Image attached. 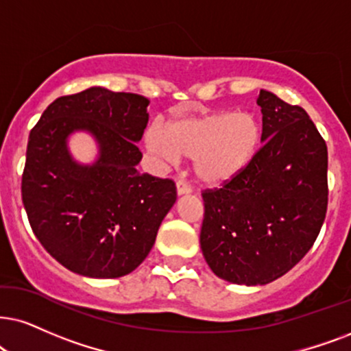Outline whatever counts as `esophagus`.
<instances>
[{
  "label": "esophagus",
  "instance_id": "34e87169",
  "mask_svg": "<svg viewBox=\"0 0 351 351\" xmlns=\"http://www.w3.org/2000/svg\"><path fill=\"white\" fill-rule=\"evenodd\" d=\"M176 193H178V196H183V194L191 193V188L188 186V183H186V181L178 180V181H176Z\"/></svg>",
  "mask_w": 351,
  "mask_h": 351
}]
</instances>
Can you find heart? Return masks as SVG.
<instances>
[{
  "label": "heart",
  "mask_w": 351,
  "mask_h": 351,
  "mask_svg": "<svg viewBox=\"0 0 351 351\" xmlns=\"http://www.w3.org/2000/svg\"><path fill=\"white\" fill-rule=\"evenodd\" d=\"M261 124L251 113L217 112L150 128L145 144L167 162L194 158V173L207 186H220L245 171L261 144Z\"/></svg>",
  "instance_id": "1"
}]
</instances>
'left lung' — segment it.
<instances>
[{
  "instance_id": "1",
  "label": "left lung",
  "mask_w": 351,
  "mask_h": 351,
  "mask_svg": "<svg viewBox=\"0 0 351 351\" xmlns=\"http://www.w3.org/2000/svg\"><path fill=\"white\" fill-rule=\"evenodd\" d=\"M263 147L245 171L206 189L201 247L217 277L265 285L311 250L327 212V145L308 113L261 90Z\"/></svg>"
}]
</instances>
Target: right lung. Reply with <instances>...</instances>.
I'll list each match as a JSON object with an SVG mask.
<instances>
[{
  "label": "right lung",
  "instance_id": "obj_1",
  "mask_svg": "<svg viewBox=\"0 0 351 351\" xmlns=\"http://www.w3.org/2000/svg\"><path fill=\"white\" fill-rule=\"evenodd\" d=\"M147 105L143 95L90 87L56 99L30 131L22 202L35 237L71 272L92 278L132 272L176 201L171 180L136 168ZM76 130L99 144L90 166L70 157L67 137Z\"/></svg>",
  "mask_w": 351,
  "mask_h": 351
}]
</instances>
